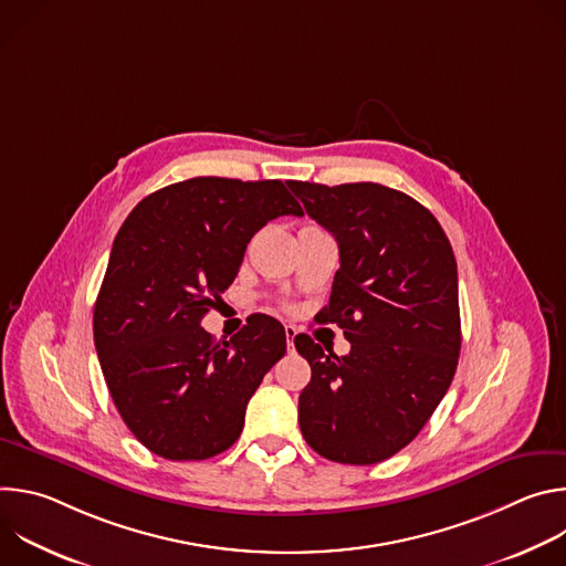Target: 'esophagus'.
Listing matches in <instances>:
<instances>
[{
    "mask_svg": "<svg viewBox=\"0 0 566 566\" xmlns=\"http://www.w3.org/2000/svg\"><path fill=\"white\" fill-rule=\"evenodd\" d=\"M284 334H286V349H289V352H293V349H295L293 338H295V334H297V332H295V327H293V325H286V327H284Z\"/></svg>",
    "mask_w": 566,
    "mask_h": 566,
    "instance_id": "1",
    "label": "esophagus"
}]
</instances>
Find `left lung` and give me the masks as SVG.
Listing matches in <instances>:
<instances>
[{
	"mask_svg": "<svg viewBox=\"0 0 566 566\" xmlns=\"http://www.w3.org/2000/svg\"><path fill=\"white\" fill-rule=\"evenodd\" d=\"M340 249L329 306L347 356L295 336L311 365L297 421L325 459L371 465L406 448L446 396L459 360L461 319L450 241L412 197L380 184L289 181ZM329 350V349H328Z\"/></svg>",
	"mask_w": 566,
	"mask_h": 566,
	"instance_id": "left-lung-1",
	"label": "left lung"
}]
</instances>
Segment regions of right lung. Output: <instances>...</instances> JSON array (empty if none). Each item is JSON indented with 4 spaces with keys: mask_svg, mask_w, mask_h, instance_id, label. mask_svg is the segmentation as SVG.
I'll list each match as a JSON object with an SVG mask.
<instances>
[{
    "mask_svg": "<svg viewBox=\"0 0 566 566\" xmlns=\"http://www.w3.org/2000/svg\"><path fill=\"white\" fill-rule=\"evenodd\" d=\"M302 217L282 181L197 177L145 197L120 226L94 306L105 382L132 434L170 461H201L241 434L247 406L286 334L251 315L214 343L203 315L232 284L251 237Z\"/></svg>",
    "mask_w": 566,
    "mask_h": 566,
    "instance_id": "right-lung-1",
    "label": "right lung"
}]
</instances>
